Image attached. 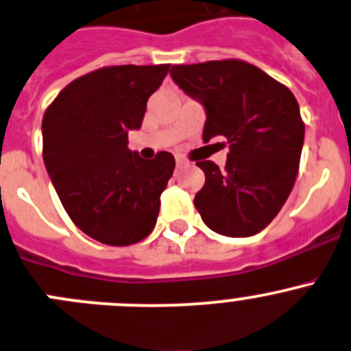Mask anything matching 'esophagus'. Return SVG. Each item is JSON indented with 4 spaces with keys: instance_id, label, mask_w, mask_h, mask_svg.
<instances>
[{
    "instance_id": "obj_1",
    "label": "esophagus",
    "mask_w": 351,
    "mask_h": 351,
    "mask_svg": "<svg viewBox=\"0 0 351 351\" xmlns=\"http://www.w3.org/2000/svg\"><path fill=\"white\" fill-rule=\"evenodd\" d=\"M186 165V159L182 156H176V168H183Z\"/></svg>"
}]
</instances>
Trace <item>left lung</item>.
I'll return each instance as SVG.
<instances>
[{"instance_id":"left-lung-1","label":"left lung","mask_w":351,"mask_h":351,"mask_svg":"<svg viewBox=\"0 0 351 351\" xmlns=\"http://www.w3.org/2000/svg\"><path fill=\"white\" fill-rule=\"evenodd\" d=\"M180 89L206 108L202 141L223 135L230 145L219 168L199 161L206 183L193 204L204 223L224 237H252L276 217L300 166L305 125L293 93L241 60L175 64Z\"/></svg>"}]
</instances>
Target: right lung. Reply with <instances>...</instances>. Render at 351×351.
<instances>
[{
  "label": "right lung",
  "instance_id": "obj_1",
  "mask_svg": "<svg viewBox=\"0 0 351 351\" xmlns=\"http://www.w3.org/2000/svg\"><path fill=\"white\" fill-rule=\"evenodd\" d=\"M169 64L103 66L75 78L43 118V158L70 219L94 240L127 247L156 226L175 158L142 159L128 130L142 127L147 99Z\"/></svg>",
  "mask_w": 351,
  "mask_h": 351
}]
</instances>
